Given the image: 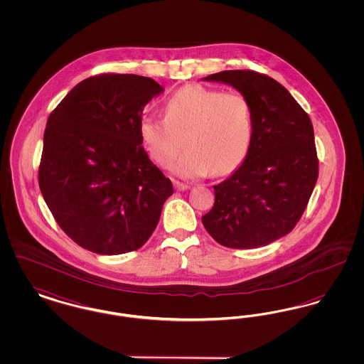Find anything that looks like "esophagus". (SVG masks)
<instances>
[{"mask_svg": "<svg viewBox=\"0 0 364 364\" xmlns=\"http://www.w3.org/2000/svg\"><path fill=\"white\" fill-rule=\"evenodd\" d=\"M174 190L176 191H187L190 188V186H187V184H183V183H180V181H174L173 183Z\"/></svg>", "mask_w": 364, "mask_h": 364, "instance_id": "1", "label": "esophagus"}]
</instances>
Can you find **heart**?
I'll return each mask as SVG.
<instances>
[{"mask_svg": "<svg viewBox=\"0 0 364 364\" xmlns=\"http://www.w3.org/2000/svg\"><path fill=\"white\" fill-rule=\"evenodd\" d=\"M165 117L144 116L139 134L150 156L176 176L196 178L230 173L244 161L252 139L251 105L239 91L202 85L177 90L164 106Z\"/></svg>", "mask_w": 364, "mask_h": 364, "instance_id": "obj_1", "label": "heart"}]
</instances>
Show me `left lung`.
Segmentation results:
<instances>
[{
	"label": "left lung",
	"instance_id": "obj_1",
	"mask_svg": "<svg viewBox=\"0 0 364 364\" xmlns=\"http://www.w3.org/2000/svg\"><path fill=\"white\" fill-rule=\"evenodd\" d=\"M232 86L251 105L252 139L242 165L214 186V208L202 217L217 242L258 248L288 235L307 208L318 178L310 117L289 91L254 70L203 77Z\"/></svg>",
	"mask_w": 364,
	"mask_h": 364
}]
</instances>
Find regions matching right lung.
Masks as SVG:
<instances>
[{"instance_id": "1", "label": "right lung", "mask_w": 364, "mask_h": 364, "mask_svg": "<svg viewBox=\"0 0 364 364\" xmlns=\"http://www.w3.org/2000/svg\"><path fill=\"white\" fill-rule=\"evenodd\" d=\"M162 91L139 75L92 76L48 119L39 188L60 228L91 252L140 248L173 193L139 134L144 106Z\"/></svg>"}]
</instances>
